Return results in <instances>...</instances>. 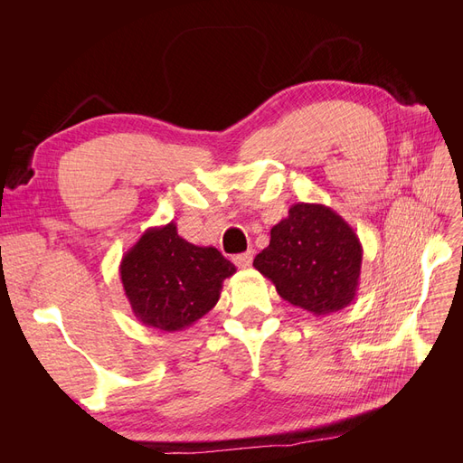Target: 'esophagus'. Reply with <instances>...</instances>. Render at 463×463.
Masks as SVG:
<instances>
[{"label":"esophagus","mask_w":463,"mask_h":463,"mask_svg":"<svg viewBox=\"0 0 463 463\" xmlns=\"http://www.w3.org/2000/svg\"><path fill=\"white\" fill-rule=\"evenodd\" d=\"M233 262H235V266H240V269H249V266L253 264V250H247V253L235 255Z\"/></svg>","instance_id":"34e87169"}]
</instances>
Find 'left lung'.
Returning a JSON list of instances; mask_svg holds the SVG:
<instances>
[{"label": "left lung", "instance_id": "1", "mask_svg": "<svg viewBox=\"0 0 463 463\" xmlns=\"http://www.w3.org/2000/svg\"><path fill=\"white\" fill-rule=\"evenodd\" d=\"M361 260L359 237L338 213L318 203H298L270 230V245L253 266L279 298L322 317L355 299Z\"/></svg>", "mask_w": 463, "mask_h": 463}]
</instances>
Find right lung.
I'll use <instances>...</instances> for the list:
<instances>
[{"instance_id": "right-lung-1", "label": "right lung", "mask_w": 463, "mask_h": 463, "mask_svg": "<svg viewBox=\"0 0 463 463\" xmlns=\"http://www.w3.org/2000/svg\"><path fill=\"white\" fill-rule=\"evenodd\" d=\"M235 266L214 247H199L174 222L148 228L119 264L125 298L138 322L162 332L194 325L220 299Z\"/></svg>"}]
</instances>
